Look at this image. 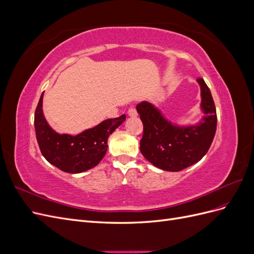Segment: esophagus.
<instances>
[{"mask_svg": "<svg viewBox=\"0 0 254 254\" xmlns=\"http://www.w3.org/2000/svg\"><path fill=\"white\" fill-rule=\"evenodd\" d=\"M136 110L134 107H130V108L128 109V115L129 117H136Z\"/></svg>", "mask_w": 254, "mask_h": 254, "instance_id": "esophagus-1", "label": "esophagus"}]
</instances>
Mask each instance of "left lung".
<instances>
[{
  "label": "left lung",
  "mask_w": 254,
  "mask_h": 254,
  "mask_svg": "<svg viewBox=\"0 0 254 254\" xmlns=\"http://www.w3.org/2000/svg\"><path fill=\"white\" fill-rule=\"evenodd\" d=\"M197 82L201 97L199 108L203 115L195 124H177L147 101L136 106L144 126L140 150L146 160L160 170L180 172L196 164L213 142L217 125L216 108L204 80L198 78Z\"/></svg>",
  "instance_id": "8db88e82"
}]
</instances>
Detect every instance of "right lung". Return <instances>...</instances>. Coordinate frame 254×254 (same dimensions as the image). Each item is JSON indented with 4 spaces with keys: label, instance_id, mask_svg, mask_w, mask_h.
<instances>
[{
    "label": "right lung",
    "instance_id": "add662e5",
    "mask_svg": "<svg viewBox=\"0 0 254 254\" xmlns=\"http://www.w3.org/2000/svg\"><path fill=\"white\" fill-rule=\"evenodd\" d=\"M43 93L35 112V131L43 157L59 170L79 174L96 166L108 149V137L126 115L105 120L93 128L83 130L76 135L58 133L48 123L43 113Z\"/></svg>",
    "mask_w": 254,
    "mask_h": 254
}]
</instances>
